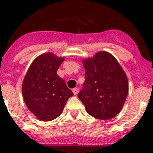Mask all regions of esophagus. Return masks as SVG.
I'll return each mask as SVG.
<instances>
[{
    "label": "esophagus",
    "instance_id": "34e87169",
    "mask_svg": "<svg viewBox=\"0 0 153 153\" xmlns=\"http://www.w3.org/2000/svg\"><path fill=\"white\" fill-rule=\"evenodd\" d=\"M73 93H74V95H77L78 94V93H79V89L77 88H73Z\"/></svg>",
    "mask_w": 153,
    "mask_h": 153
}]
</instances>
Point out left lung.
<instances>
[{
	"label": "left lung",
	"instance_id": "1",
	"mask_svg": "<svg viewBox=\"0 0 153 153\" xmlns=\"http://www.w3.org/2000/svg\"><path fill=\"white\" fill-rule=\"evenodd\" d=\"M85 81L78 97L92 117L107 120L123 107L128 93V80L113 54L99 51L92 58L82 59Z\"/></svg>",
	"mask_w": 153,
	"mask_h": 153
}]
</instances>
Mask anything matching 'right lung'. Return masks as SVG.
Listing matches in <instances>:
<instances>
[{"label":"right lung","instance_id":"add662e5","mask_svg":"<svg viewBox=\"0 0 153 153\" xmlns=\"http://www.w3.org/2000/svg\"><path fill=\"white\" fill-rule=\"evenodd\" d=\"M65 60L48 52L36 57L25 75L22 95L28 109L40 121H51L63 112L73 92L57 74Z\"/></svg>","mask_w":153,"mask_h":153}]
</instances>
